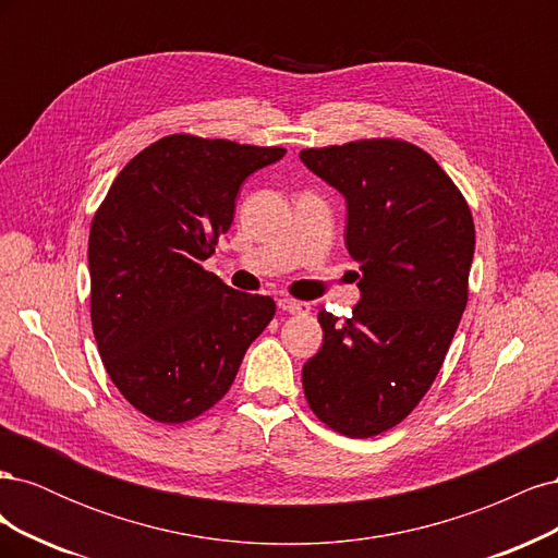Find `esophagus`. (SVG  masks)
<instances>
[{"label":"esophagus","mask_w":558,"mask_h":558,"mask_svg":"<svg viewBox=\"0 0 558 558\" xmlns=\"http://www.w3.org/2000/svg\"><path fill=\"white\" fill-rule=\"evenodd\" d=\"M279 310L289 312V314H310L312 307L310 302H300V300H291V298H281L279 300Z\"/></svg>","instance_id":"esophagus-1"}]
</instances>
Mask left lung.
I'll return each instance as SVG.
<instances>
[{"label": "left lung", "mask_w": 558, "mask_h": 558, "mask_svg": "<svg viewBox=\"0 0 558 558\" xmlns=\"http://www.w3.org/2000/svg\"><path fill=\"white\" fill-rule=\"evenodd\" d=\"M300 158L347 197V248L361 263L353 316L318 312L324 347L302 388L318 421L363 440L408 418L440 373L468 305L475 223L416 144L373 137Z\"/></svg>", "instance_id": "1"}]
</instances>
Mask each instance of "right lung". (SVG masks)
Wrapping results in <instances>:
<instances>
[{"mask_svg":"<svg viewBox=\"0 0 558 558\" xmlns=\"http://www.w3.org/2000/svg\"><path fill=\"white\" fill-rule=\"evenodd\" d=\"M197 134H167L134 156L90 223V318L121 396L158 424L211 410L277 305L202 267L230 230L242 181L283 158Z\"/></svg>","mask_w":558,"mask_h":558,"instance_id":"obj_1","label":"right lung"}]
</instances>
